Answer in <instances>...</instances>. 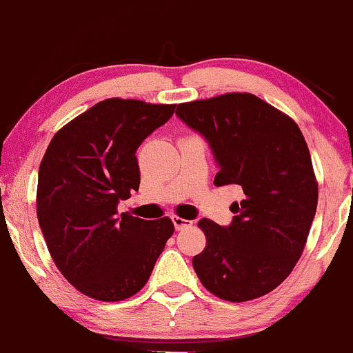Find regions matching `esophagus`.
Listing matches in <instances>:
<instances>
[{
    "label": "esophagus",
    "instance_id": "34e87169",
    "mask_svg": "<svg viewBox=\"0 0 353 353\" xmlns=\"http://www.w3.org/2000/svg\"><path fill=\"white\" fill-rule=\"evenodd\" d=\"M172 223H174V228H176V230H183V228H186V226L191 225L192 221L184 220V218L176 216V214H174V216H172Z\"/></svg>",
    "mask_w": 353,
    "mask_h": 353
}]
</instances>
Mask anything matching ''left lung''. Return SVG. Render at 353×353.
<instances>
[{"label":"left lung","instance_id":"8db88e82","mask_svg":"<svg viewBox=\"0 0 353 353\" xmlns=\"http://www.w3.org/2000/svg\"><path fill=\"white\" fill-rule=\"evenodd\" d=\"M176 114L210 145L214 186L236 184L232 223L203 218L206 247L192 259L199 281L225 301L276 289L303 254L318 205L311 155L298 125L248 92L177 105Z\"/></svg>","mask_w":353,"mask_h":353}]
</instances>
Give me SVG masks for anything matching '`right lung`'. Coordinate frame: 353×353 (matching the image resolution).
I'll list each match as a JSON object with an SVG mask.
<instances>
[{"mask_svg": "<svg viewBox=\"0 0 353 353\" xmlns=\"http://www.w3.org/2000/svg\"><path fill=\"white\" fill-rule=\"evenodd\" d=\"M176 105L111 98L59 130L39 169L37 216L52 259L77 291L99 301L139 292L174 233L170 218L118 214L139 191L137 148Z\"/></svg>", "mask_w": 353, "mask_h": 353, "instance_id": "add662e5", "label": "right lung"}]
</instances>
